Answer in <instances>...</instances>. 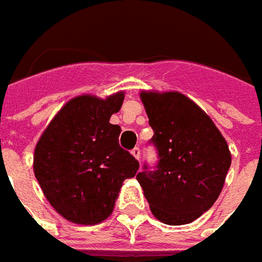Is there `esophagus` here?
<instances>
[{
  "label": "esophagus",
  "mask_w": 262,
  "mask_h": 262,
  "mask_svg": "<svg viewBox=\"0 0 262 262\" xmlns=\"http://www.w3.org/2000/svg\"><path fill=\"white\" fill-rule=\"evenodd\" d=\"M131 154L134 155L135 159H138V161H140V158H141V149H140V148H138V146H135L134 149L131 151Z\"/></svg>",
  "instance_id": "obj_1"
}]
</instances>
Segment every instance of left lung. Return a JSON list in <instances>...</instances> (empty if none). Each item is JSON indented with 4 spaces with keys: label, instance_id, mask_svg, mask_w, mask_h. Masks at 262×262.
<instances>
[{
    "label": "left lung",
    "instance_id": "obj_1",
    "mask_svg": "<svg viewBox=\"0 0 262 262\" xmlns=\"http://www.w3.org/2000/svg\"><path fill=\"white\" fill-rule=\"evenodd\" d=\"M158 164L137 181L151 211L170 226L192 223L214 205L231 165L229 145L210 117L182 93L142 92Z\"/></svg>",
    "mask_w": 262,
    "mask_h": 262
}]
</instances>
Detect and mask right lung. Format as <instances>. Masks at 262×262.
<instances>
[{
	"label": "right lung",
	"mask_w": 262,
	"mask_h": 262,
	"mask_svg": "<svg viewBox=\"0 0 262 262\" xmlns=\"http://www.w3.org/2000/svg\"><path fill=\"white\" fill-rule=\"evenodd\" d=\"M124 93L103 100L84 94L63 105L33 155V172L53 209L76 224H97L110 216L122 182L138 161L118 144L121 128L110 124Z\"/></svg>",
	"instance_id": "right-lung-1"
}]
</instances>
